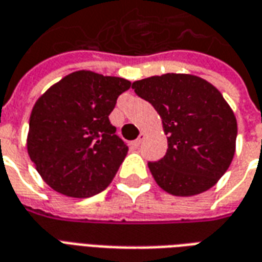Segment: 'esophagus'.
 <instances>
[{"instance_id":"obj_1","label":"esophagus","mask_w":262,"mask_h":262,"mask_svg":"<svg viewBox=\"0 0 262 262\" xmlns=\"http://www.w3.org/2000/svg\"><path fill=\"white\" fill-rule=\"evenodd\" d=\"M144 139H146V133H143L142 132V133L139 135V137H137L136 140H135V144H136V146H140Z\"/></svg>"}]
</instances>
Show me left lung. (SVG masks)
<instances>
[{
  "label": "left lung",
  "mask_w": 262,
  "mask_h": 262,
  "mask_svg": "<svg viewBox=\"0 0 262 262\" xmlns=\"http://www.w3.org/2000/svg\"><path fill=\"white\" fill-rule=\"evenodd\" d=\"M132 88L153 105L167 135L165 156L148 163L159 187L176 196L210 189L236 151V116L219 90L201 77L176 73L135 81Z\"/></svg>",
  "instance_id": "obj_1"
}]
</instances>
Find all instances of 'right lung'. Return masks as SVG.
Returning <instances> with one entry per match:
<instances>
[{"label": "right lung", "mask_w": 262, "mask_h": 262, "mask_svg": "<svg viewBox=\"0 0 262 262\" xmlns=\"http://www.w3.org/2000/svg\"><path fill=\"white\" fill-rule=\"evenodd\" d=\"M130 81L80 70L43 94L32 109L28 154L56 192L88 198L108 187L127 154L111 125L116 99Z\"/></svg>", "instance_id": "right-lung-1"}]
</instances>
